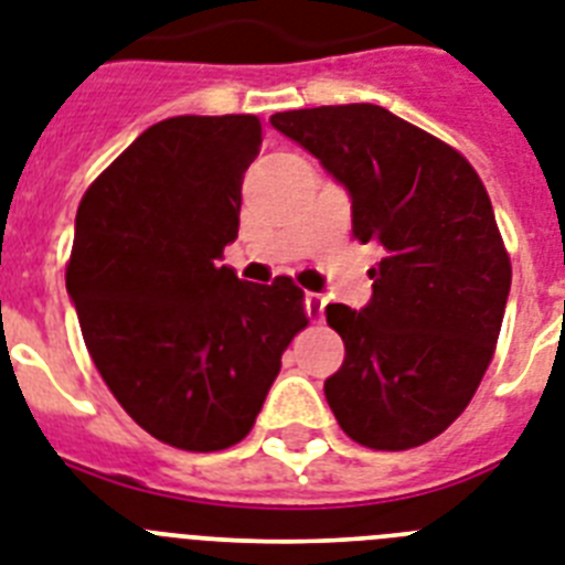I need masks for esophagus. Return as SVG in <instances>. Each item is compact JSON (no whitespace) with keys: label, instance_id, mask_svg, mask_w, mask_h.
<instances>
[{"label":"esophagus","instance_id":"34e87169","mask_svg":"<svg viewBox=\"0 0 565 565\" xmlns=\"http://www.w3.org/2000/svg\"><path fill=\"white\" fill-rule=\"evenodd\" d=\"M305 310L310 316V322H322L324 316V298L319 292H307L305 296Z\"/></svg>","mask_w":565,"mask_h":565}]
</instances>
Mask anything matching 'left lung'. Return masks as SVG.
Wrapping results in <instances>:
<instances>
[{"instance_id":"obj_1","label":"left lung","mask_w":565,"mask_h":565,"mask_svg":"<svg viewBox=\"0 0 565 565\" xmlns=\"http://www.w3.org/2000/svg\"><path fill=\"white\" fill-rule=\"evenodd\" d=\"M351 196L354 237L383 249L362 310L328 305L345 362L324 397L348 438L409 449L473 401L497 348L511 260L465 156L374 104L275 113Z\"/></svg>"}]
</instances>
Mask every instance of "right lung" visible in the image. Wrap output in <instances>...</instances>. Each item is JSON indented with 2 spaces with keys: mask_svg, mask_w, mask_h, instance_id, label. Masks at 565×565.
I'll list each match as a JSON object with an SVG mask.
<instances>
[{
  "mask_svg": "<svg viewBox=\"0 0 565 565\" xmlns=\"http://www.w3.org/2000/svg\"><path fill=\"white\" fill-rule=\"evenodd\" d=\"M255 116H177L141 132L77 205L66 290L100 377L136 424L188 452L243 441L307 324L292 278L241 281Z\"/></svg>",
  "mask_w": 565,
  "mask_h": 565,
  "instance_id": "right-lung-1",
  "label": "right lung"
}]
</instances>
